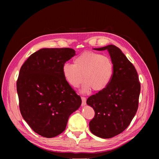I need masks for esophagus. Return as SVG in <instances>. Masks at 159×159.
<instances>
[{
	"instance_id": "1",
	"label": "esophagus",
	"mask_w": 159,
	"mask_h": 159,
	"mask_svg": "<svg viewBox=\"0 0 159 159\" xmlns=\"http://www.w3.org/2000/svg\"><path fill=\"white\" fill-rule=\"evenodd\" d=\"M81 100H82V106H84L86 104V98L85 97H81Z\"/></svg>"
}]
</instances>
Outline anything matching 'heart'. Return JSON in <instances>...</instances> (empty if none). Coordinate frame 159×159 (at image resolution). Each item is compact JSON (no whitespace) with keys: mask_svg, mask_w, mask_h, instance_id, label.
<instances>
[{"mask_svg":"<svg viewBox=\"0 0 159 159\" xmlns=\"http://www.w3.org/2000/svg\"><path fill=\"white\" fill-rule=\"evenodd\" d=\"M74 63H64L62 66V73L73 88H78L84 78L85 81L81 88L83 93L89 92L91 88L95 91H102L111 80L113 64L107 56L86 51L77 56Z\"/></svg>","mask_w":159,"mask_h":159,"instance_id":"1","label":"heart"}]
</instances>
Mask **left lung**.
<instances>
[{
  "instance_id": "8db88e82",
  "label": "left lung",
  "mask_w": 159,
  "mask_h": 159,
  "mask_svg": "<svg viewBox=\"0 0 159 159\" xmlns=\"http://www.w3.org/2000/svg\"><path fill=\"white\" fill-rule=\"evenodd\" d=\"M93 50L109 52L113 74L106 88L87 99L95 111L89 129L96 136L109 139L131 123L138 109L141 84L135 68L119 48L111 44Z\"/></svg>"
}]
</instances>
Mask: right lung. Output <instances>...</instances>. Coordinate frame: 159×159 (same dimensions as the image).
Here are the masks:
<instances>
[{
  "label": "right lung",
  "mask_w": 159,
  "mask_h": 159,
  "mask_svg": "<svg viewBox=\"0 0 159 159\" xmlns=\"http://www.w3.org/2000/svg\"><path fill=\"white\" fill-rule=\"evenodd\" d=\"M75 55L74 49L42 48L22 66L16 82L19 107L34 131L46 138L63 132L81 99L64 77L62 66Z\"/></svg>",
  "instance_id": "add662e5"
}]
</instances>
